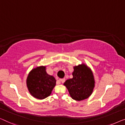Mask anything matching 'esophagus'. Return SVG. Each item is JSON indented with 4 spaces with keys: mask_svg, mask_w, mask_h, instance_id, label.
I'll return each mask as SVG.
<instances>
[{
    "mask_svg": "<svg viewBox=\"0 0 125 125\" xmlns=\"http://www.w3.org/2000/svg\"><path fill=\"white\" fill-rule=\"evenodd\" d=\"M60 81H61V83H64V81H65V79H60Z\"/></svg>",
    "mask_w": 125,
    "mask_h": 125,
    "instance_id": "1",
    "label": "esophagus"
}]
</instances>
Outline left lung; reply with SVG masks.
<instances>
[{
  "instance_id": "left-lung-1",
  "label": "left lung",
  "mask_w": 125,
  "mask_h": 125,
  "mask_svg": "<svg viewBox=\"0 0 125 125\" xmlns=\"http://www.w3.org/2000/svg\"><path fill=\"white\" fill-rule=\"evenodd\" d=\"M73 69V78L65 81L64 85L73 99L80 101L92 95L95 86L94 78L92 71L85 64L74 66Z\"/></svg>"
}]
</instances>
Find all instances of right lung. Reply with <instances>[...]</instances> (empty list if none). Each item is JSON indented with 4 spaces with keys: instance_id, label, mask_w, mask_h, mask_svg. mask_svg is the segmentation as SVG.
Here are the masks:
<instances>
[{
    "instance_id": "obj_1",
    "label": "right lung",
    "mask_w": 125,
    "mask_h": 125,
    "mask_svg": "<svg viewBox=\"0 0 125 125\" xmlns=\"http://www.w3.org/2000/svg\"><path fill=\"white\" fill-rule=\"evenodd\" d=\"M26 83L31 95L39 99H43L51 95L56 84V80L46 73L45 66H40L31 71Z\"/></svg>"
}]
</instances>
